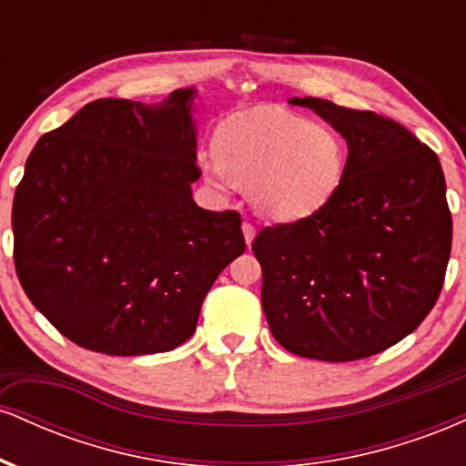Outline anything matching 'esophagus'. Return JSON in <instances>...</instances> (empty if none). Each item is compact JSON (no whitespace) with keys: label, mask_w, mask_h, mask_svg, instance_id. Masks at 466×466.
<instances>
[{"label":"esophagus","mask_w":466,"mask_h":466,"mask_svg":"<svg viewBox=\"0 0 466 466\" xmlns=\"http://www.w3.org/2000/svg\"><path fill=\"white\" fill-rule=\"evenodd\" d=\"M243 237H245V243H248V248L251 245V240L256 237V228L251 226V223H243Z\"/></svg>","instance_id":"1"}]
</instances>
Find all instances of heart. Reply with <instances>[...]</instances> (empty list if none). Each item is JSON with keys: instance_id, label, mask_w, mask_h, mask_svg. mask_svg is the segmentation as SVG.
Here are the masks:
<instances>
[{"instance_id": "obj_1", "label": "heart", "mask_w": 466, "mask_h": 466, "mask_svg": "<svg viewBox=\"0 0 466 466\" xmlns=\"http://www.w3.org/2000/svg\"><path fill=\"white\" fill-rule=\"evenodd\" d=\"M215 155L201 164L208 184L226 190L232 177L249 186L256 210L278 221L322 210L346 173V147L330 127L267 105L229 116Z\"/></svg>"}]
</instances>
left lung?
Masks as SVG:
<instances>
[{
    "mask_svg": "<svg viewBox=\"0 0 466 466\" xmlns=\"http://www.w3.org/2000/svg\"><path fill=\"white\" fill-rule=\"evenodd\" d=\"M349 144L322 210L260 229L251 243L276 341L309 360L355 361L408 337L441 296L451 212L438 155L390 117L291 98Z\"/></svg>",
    "mask_w": 466,
    "mask_h": 466,
    "instance_id": "8db88e82",
    "label": "left lung"
}]
</instances>
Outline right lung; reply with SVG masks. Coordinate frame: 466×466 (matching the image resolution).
<instances>
[{"mask_svg": "<svg viewBox=\"0 0 466 466\" xmlns=\"http://www.w3.org/2000/svg\"><path fill=\"white\" fill-rule=\"evenodd\" d=\"M195 98L188 87L157 105L94 100L25 162L13 201L19 282L83 349H177L217 276L245 251L238 212L192 199Z\"/></svg>", "mask_w": 466, "mask_h": 466, "instance_id": "1", "label": "right lung"}]
</instances>
